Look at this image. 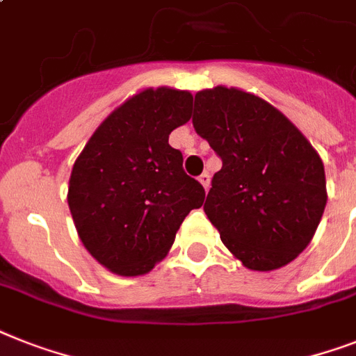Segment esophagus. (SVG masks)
<instances>
[{"label": "esophagus", "instance_id": "obj_1", "mask_svg": "<svg viewBox=\"0 0 356 356\" xmlns=\"http://www.w3.org/2000/svg\"><path fill=\"white\" fill-rule=\"evenodd\" d=\"M199 183L203 184L204 190H208V188H210V173L207 172L201 173V175H199Z\"/></svg>", "mask_w": 356, "mask_h": 356}]
</instances>
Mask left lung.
Listing matches in <instances>:
<instances>
[{
    "instance_id": "obj_1",
    "label": "left lung",
    "mask_w": 356,
    "mask_h": 356,
    "mask_svg": "<svg viewBox=\"0 0 356 356\" xmlns=\"http://www.w3.org/2000/svg\"><path fill=\"white\" fill-rule=\"evenodd\" d=\"M192 122L223 161L204 213L225 247L252 270L293 261L327 203L316 149L282 111L236 88L199 91Z\"/></svg>"
}]
</instances>
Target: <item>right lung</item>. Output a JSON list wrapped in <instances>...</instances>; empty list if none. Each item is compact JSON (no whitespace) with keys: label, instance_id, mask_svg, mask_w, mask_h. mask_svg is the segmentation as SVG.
<instances>
[{"label":"right lung","instance_id":"add662e5","mask_svg":"<svg viewBox=\"0 0 356 356\" xmlns=\"http://www.w3.org/2000/svg\"><path fill=\"white\" fill-rule=\"evenodd\" d=\"M192 95L144 89L104 120L78 155L67 203L89 254L120 276H140L168 254L204 188L183 170L170 133L190 120Z\"/></svg>","mask_w":356,"mask_h":356}]
</instances>
